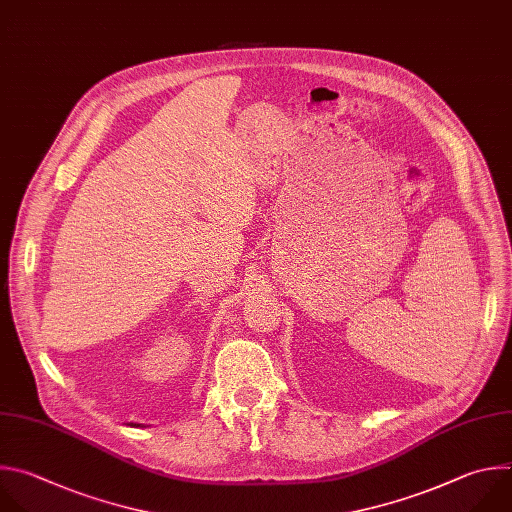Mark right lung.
<instances>
[{
    "mask_svg": "<svg viewBox=\"0 0 512 512\" xmlns=\"http://www.w3.org/2000/svg\"><path fill=\"white\" fill-rule=\"evenodd\" d=\"M131 426H135V428H145V424H131Z\"/></svg>",
    "mask_w": 512,
    "mask_h": 512,
    "instance_id": "add662e5",
    "label": "right lung"
}]
</instances>
